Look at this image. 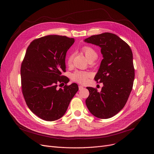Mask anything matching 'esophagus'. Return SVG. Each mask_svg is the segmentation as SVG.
Returning a JSON list of instances; mask_svg holds the SVG:
<instances>
[{
    "mask_svg": "<svg viewBox=\"0 0 154 154\" xmlns=\"http://www.w3.org/2000/svg\"><path fill=\"white\" fill-rule=\"evenodd\" d=\"M79 90H82L83 88V87L82 86L80 85V86H79Z\"/></svg>",
    "mask_w": 154,
    "mask_h": 154,
    "instance_id": "obj_1",
    "label": "esophagus"
}]
</instances>
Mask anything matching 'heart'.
Listing matches in <instances>:
<instances>
[{
  "label": "heart",
  "mask_w": 154,
  "mask_h": 154,
  "mask_svg": "<svg viewBox=\"0 0 154 154\" xmlns=\"http://www.w3.org/2000/svg\"><path fill=\"white\" fill-rule=\"evenodd\" d=\"M82 52L84 54L86 58L88 60L94 57H97V54L96 52V51L91 47L90 46H83L82 48ZM72 55H70L68 59H67V63L68 64H70L72 63ZM89 75L87 73L85 72H75L72 77L73 80L81 83V84H84L87 82L88 78Z\"/></svg>",
  "instance_id": "1"
}]
</instances>
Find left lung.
Here are the masks:
<instances>
[{
	"instance_id": "left-lung-1",
	"label": "left lung",
	"mask_w": 154,
	"mask_h": 154,
	"mask_svg": "<svg viewBox=\"0 0 154 154\" xmlns=\"http://www.w3.org/2000/svg\"><path fill=\"white\" fill-rule=\"evenodd\" d=\"M84 41L98 46L103 59L94 77L103 83L100 92L87 87L90 95L86 105L90 113L100 119L112 118L125 105L135 79L133 54L127 44L115 34L93 35Z\"/></svg>"
}]
</instances>
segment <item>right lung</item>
Returning <instances> with one entry per match:
<instances>
[{
    "instance_id": "1",
    "label": "right lung",
    "mask_w": 154,
    "mask_h": 154,
    "mask_svg": "<svg viewBox=\"0 0 154 154\" xmlns=\"http://www.w3.org/2000/svg\"><path fill=\"white\" fill-rule=\"evenodd\" d=\"M65 36L48 35L33 40L29 46L20 68L22 90L30 110L41 119L54 121L61 118L79 90L77 84L57 88L67 83L66 52L74 42Z\"/></svg>"
}]
</instances>
